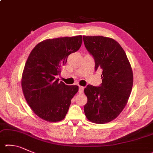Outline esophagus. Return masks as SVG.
Returning <instances> with one entry per match:
<instances>
[{
	"label": "esophagus",
	"instance_id": "34e87169",
	"mask_svg": "<svg viewBox=\"0 0 153 153\" xmlns=\"http://www.w3.org/2000/svg\"><path fill=\"white\" fill-rule=\"evenodd\" d=\"M84 87H82V86H79V93H83V91H84Z\"/></svg>",
	"mask_w": 153,
	"mask_h": 153
}]
</instances>
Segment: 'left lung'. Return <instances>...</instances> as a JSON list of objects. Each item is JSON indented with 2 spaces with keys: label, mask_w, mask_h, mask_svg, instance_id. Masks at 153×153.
I'll use <instances>...</instances> for the list:
<instances>
[{
  "label": "left lung",
  "mask_w": 153,
  "mask_h": 153,
  "mask_svg": "<svg viewBox=\"0 0 153 153\" xmlns=\"http://www.w3.org/2000/svg\"><path fill=\"white\" fill-rule=\"evenodd\" d=\"M85 47L95 59V70L102 69V84L84 89L88 102L86 118L91 123L105 124L118 117L128 100L133 85L129 60L117 41L103 36H83Z\"/></svg>",
  "instance_id": "obj_1"
}]
</instances>
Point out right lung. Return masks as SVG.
I'll list each match as a JSON object with an SVG mask.
<instances>
[{"label": "right lung", "mask_w": 153, "mask_h": 153, "mask_svg": "<svg viewBox=\"0 0 153 153\" xmlns=\"http://www.w3.org/2000/svg\"><path fill=\"white\" fill-rule=\"evenodd\" d=\"M82 36L48 39L39 43L28 57L22 74L21 86L27 104L38 117L51 123L65 118L77 85H68L55 78L68 57L76 52Z\"/></svg>", "instance_id": "obj_1"}]
</instances>
